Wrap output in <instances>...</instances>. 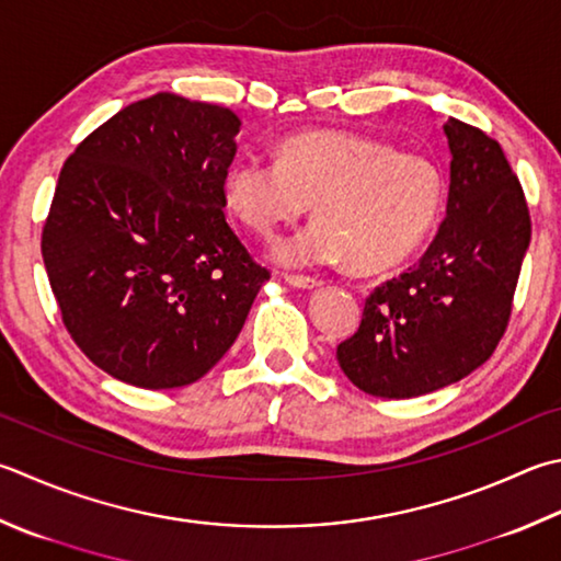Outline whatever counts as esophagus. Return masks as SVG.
Masks as SVG:
<instances>
[{
	"mask_svg": "<svg viewBox=\"0 0 561 561\" xmlns=\"http://www.w3.org/2000/svg\"><path fill=\"white\" fill-rule=\"evenodd\" d=\"M285 283L293 285V288H300V290H312V288H320L322 280L310 278V276H285Z\"/></svg>",
	"mask_w": 561,
	"mask_h": 561,
	"instance_id": "esophagus-1",
	"label": "esophagus"
}]
</instances>
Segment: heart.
<instances>
[{
  "label": "heart",
  "instance_id": "b5f03b06",
  "mask_svg": "<svg viewBox=\"0 0 561 561\" xmlns=\"http://www.w3.org/2000/svg\"><path fill=\"white\" fill-rule=\"evenodd\" d=\"M445 199V173L432 158L340 129L295 134L278 146V161L241 156L225 175L227 207L259 237L314 203L312 225L273 251L283 266L396 268L425 244Z\"/></svg>",
  "mask_w": 561,
  "mask_h": 561
}]
</instances>
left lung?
Returning a JSON list of instances; mask_svg holds the SVG:
<instances>
[{
	"instance_id": "1",
	"label": "left lung",
	"mask_w": 561,
	"mask_h": 561,
	"mask_svg": "<svg viewBox=\"0 0 561 561\" xmlns=\"http://www.w3.org/2000/svg\"><path fill=\"white\" fill-rule=\"evenodd\" d=\"M447 217L417 266L368 295L358 332L336 346L352 383L376 398H417L489 362L508 327L530 247V213L505 153L477 126L445 124Z\"/></svg>"
}]
</instances>
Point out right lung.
Returning <instances> with one entry per match:
<instances>
[{"instance_id":"1","label":"right lung","mask_w":561,"mask_h":561,"mask_svg":"<svg viewBox=\"0 0 561 561\" xmlns=\"http://www.w3.org/2000/svg\"><path fill=\"white\" fill-rule=\"evenodd\" d=\"M239 116L158 92L116 112L62 165L41 239L62 324L124 383H195L271 278L225 219Z\"/></svg>"}]
</instances>
